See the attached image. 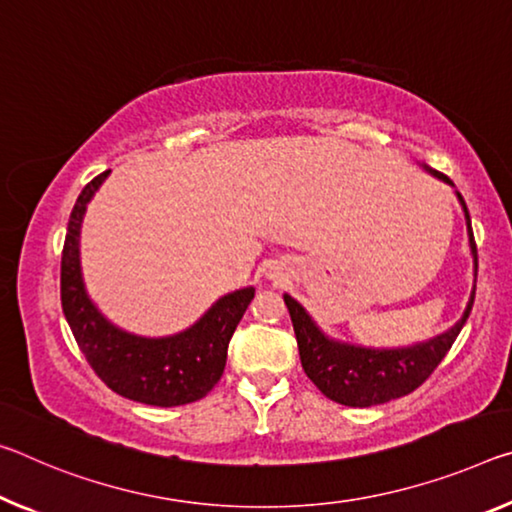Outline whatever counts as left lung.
I'll list each match as a JSON object with an SVG mask.
<instances>
[{"label": "left lung", "mask_w": 512, "mask_h": 512, "mask_svg": "<svg viewBox=\"0 0 512 512\" xmlns=\"http://www.w3.org/2000/svg\"><path fill=\"white\" fill-rule=\"evenodd\" d=\"M431 173L451 184L449 177L440 173V170H431ZM458 200L462 209H465L469 246H472L474 262L478 266L472 221H469L467 205L460 193ZM474 294L476 291H472V298H469L462 319L449 332H444V335L426 344L412 348H392V351H373V348L332 342L314 326V321L294 298L285 296V303L291 323H294L300 364H303L307 378L330 401L351 405V408H369V405L401 399V396L415 392L419 385L426 383L428 376L437 369V364L449 353V348L456 342L462 326L469 319Z\"/></svg>", "instance_id": "left-lung-1"}]
</instances>
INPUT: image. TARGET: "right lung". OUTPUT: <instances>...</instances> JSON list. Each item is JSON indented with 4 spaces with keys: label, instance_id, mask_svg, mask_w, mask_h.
I'll return each mask as SVG.
<instances>
[{
    "label": "right lung",
    "instance_id": "add662e5",
    "mask_svg": "<svg viewBox=\"0 0 512 512\" xmlns=\"http://www.w3.org/2000/svg\"><path fill=\"white\" fill-rule=\"evenodd\" d=\"M107 175L109 170L93 177L72 207L61 253L63 314L86 362L116 394L159 408L200 401L223 376L227 344L255 298V289L223 296L196 326L175 337L143 339L113 328L88 300L79 273L81 218Z\"/></svg>",
    "mask_w": 512,
    "mask_h": 512
}]
</instances>
